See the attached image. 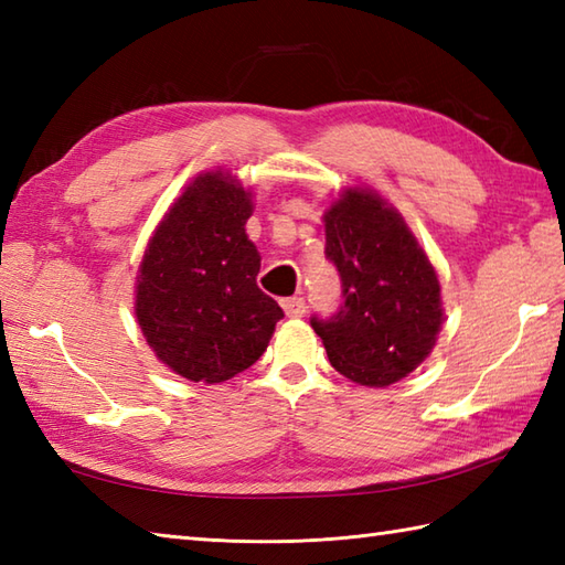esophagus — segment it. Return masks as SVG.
<instances>
[{"mask_svg": "<svg viewBox=\"0 0 565 565\" xmlns=\"http://www.w3.org/2000/svg\"><path fill=\"white\" fill-rule=\"evenodd\" d=\"M281 308H284V313L289 316V318H301L306 313V298H301V296L284 298Z\"/></svg>", "mask_w": 565, "mask_h": 565, "instance_id": "34e87169", "label": "esophagus"}]
</instances>
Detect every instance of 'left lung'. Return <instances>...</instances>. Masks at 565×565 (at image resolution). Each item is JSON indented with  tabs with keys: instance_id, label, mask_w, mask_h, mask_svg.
<instances>
[{
	"instance_id": "1",
	"label": "left lung",
	"mask_w": 565,
	"mask_h": 565,
	"mask_svg": "<svg viewBox=\"0 0 565 565\" xmlns=\"http://www.w3.org/2000/svg\"><path fill=\"white\" fill-rule=\"evenodd\" d=\"M322 223L344 303L338 316L310 326L342 376L386 388L435 350L444 322L437 271L403 215L374 189H344Z\"/></svg>"
}]
</instances>
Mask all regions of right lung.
Returning <instances> with one entry per match:
<instances>
[{"mask_svg": "<svg viewBox=\"0 0 565 565\" xmlns=\"http://www.w3.org/2000/svg\"><path fill=\"white\" fill-rule=\"evenodd\" d=\"M252 191L231 172L199 174L148 239L136 320L160 362L186 381L221 383L267 350L279 303L257 286L259 252L245 233Z\"/></svg>", "mask_w": 565, "mask_h": 565, "instance_id": "1", "label": "right lung"}]
</instances>
